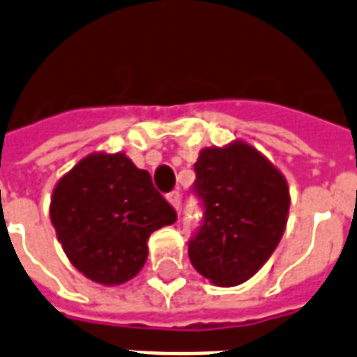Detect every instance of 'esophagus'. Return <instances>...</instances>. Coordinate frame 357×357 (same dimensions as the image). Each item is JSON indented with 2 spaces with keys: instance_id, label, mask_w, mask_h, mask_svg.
Instances as JSON below:
<instances>
[{
  "instance_id": "1",
  "label": "esophagus",
  "mask_w": 357,
  "mask_h": 357,
  "mask_svg": "<svg viewBox=\"0 0 357 357\" xmlns=\"http://www.w3.org/2000/svg\"><path fill=\"white\" fill-rule=\"evenodd\" d=\"M167 200L174 209H179V204H181V197H179L178 190H172V192H168Z\"/></svg>"
}]
</instances>
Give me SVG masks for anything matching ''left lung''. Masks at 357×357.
<instances>
[{"mask_svg":"<svg viewBox=\"0 0 357 357\" xmlns=\"http://www.w3.org/2000/svg\"><path fill=\"white\" fill-rule=\"evenodd\" d=\"M195 172L204 219L189 241L190 264L219 287L249 281L268 262L287 228V179L243 140L204 148Z\"/></svg>","mask_w":357,"mask_h":357,"instance_id":"1","label":"left lung"}]
</instances>
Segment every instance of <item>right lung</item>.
<instances>
[{
	"mask_svg": "<svg viewBox=\"0 0 357 357\" xmlns=\"http://www.w3.org/2000/svg\"><path fill=\"white\" fill-rule=\"evenodd\" d=\"M178 215L125 153H91L54 187L50 221L82 275L116 287L148 260L149 236Z\"/></svg>",
	"mask_w": 357,
	"mask_h": 357,
	"instance_id": "right-lung-1",
	"label": "right lung"
}]
</instances>
